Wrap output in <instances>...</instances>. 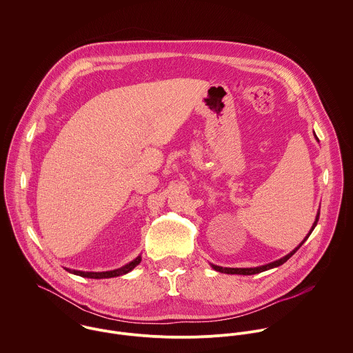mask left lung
Segmentation results:
<instances>
[{"instance_id":"left-lung-1","label":"left lung","mask_w":353,"mask_h":353,"mask_svg":"<svg viewBox=\"0 0 353 353\" xmlns=\"http://www.w3.org/2000/svg\"><path fill=\"white\" fill-rule=\"evenodd\" d=\"M316 138V137H315ZM318 219H319V212L316 214V218H315V221H314V223H312V228H311V230H310V233L305 236V239L293 250V251H290L288 255H285L283 258L281 259H279V261H274V262H272V263H268V265H263V266H258V268H245V269H233V268H221V266H216V265H212V269L214 270H216V272H219V273H226V274H241V276H251V274H258V273H262V272H266V270H270V269H273V268H279V266H281L283 265L303 244H304V241L310 237V234L312 233V230H314V228L316 226V223H318Z\"/></svg>"}]
</instances>
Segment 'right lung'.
Segmentation results:
<instances>
[{"instance_id":"right-lung-1","label":"right lung","mask_w":353,"mask_h":353,"mask_svg":"<svg viewBox=\"0 0 353 353\" xmlns=\"http://www.w3.org/2000/svg\"><path fill=\"white\" fill-rule=\"evenodd\" d=\"M141 256L139 255L132 262L127 263L125 266H123L120 269H116V270H110V272H80V270H71V269H65V270L70 272L72 274H76V276H80V277H85V279H95V280L112 279V277H119V276L130 273L131 270H134L141 263Z\"/></svg>"}]
</instances>
